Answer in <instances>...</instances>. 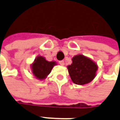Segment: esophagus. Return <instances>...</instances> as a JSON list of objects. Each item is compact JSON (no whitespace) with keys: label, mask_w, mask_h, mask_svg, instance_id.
Returning <instances> with one entry per match:
<instances>
[{"label":"esophagus","mask_w":120,"mask_h":120,"mask_svg":"<svg viewBox=\"0 0 120 120\" xmlns=\"http://www.w3.org/2000/svg\"><path fill=\"white\" fill-rule=\"evenodd\" d=\"M59 64H60L61 66H64V60H61V61H59Z\"/></svg>","instance_id":"34e87169"}]
</instances>
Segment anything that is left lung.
<instances>
[{
	"label": "left lung",
	"instance_id": "obj_1",
	"mask_svg": "<svg viewBox=\"0 0 120 120\" xmlns=\"http://www.w3.org/2000/svg\"><path fill=\"white\" fill-rule=\"evenodd\" d=\"M72 60V63L67 68L74 84L84 85L93 80L98 70L97 64L90 58L82 54L74 56Z\"/></svg>",
	"mask_w": 120,
	"mask_h": 120
}]
</instances>
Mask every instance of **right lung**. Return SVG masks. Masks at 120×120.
<instances>
[{
    "instance_id": "obj_1",
    "label": "right lung",
    "mask_w": 120,
    "mask_h": 120,
    "mask_svg": "<svg viewBox=\"0 0 120 120\" xmlns=\"http://www.w3.org/2000/svg\"><path fill=\"white\" fill-rule=\"evenodd\" d=\"M55 65H56V62H49L42 56H38L31 65L32 74L37 79L44 80L50 73Z\"/></svg>"
}]
</instances>
